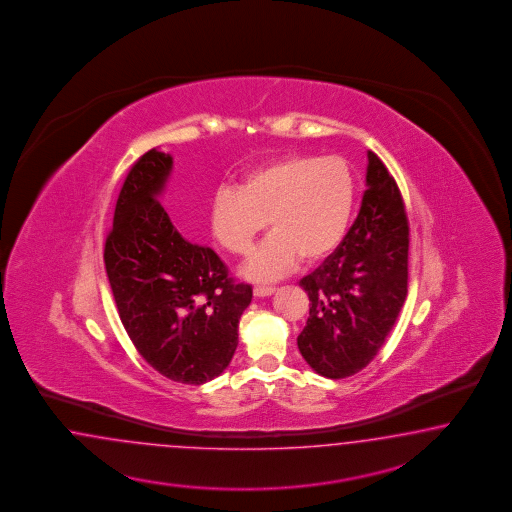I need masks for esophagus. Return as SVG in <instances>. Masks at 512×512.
Listing matches in <instances>:
<instances>
[{
    "instance_id": "34e87169",
    "label": "esophagus",
    "mask_w": 512,
    "mask_h": 512,
    "mask_svg": "<svg viewBox=\"0 0 512 512\" xmlns=\"http://www.w3.org/2000/svg\"><path fill=\"white\" fill-rule=\"evenodd\" d=\"M274 293H276V287H268V285H257V287L253 289V295L259 296V298L274 295Z\"/></svg>"
}]
</instances>
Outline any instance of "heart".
Here are the masks:
<instances>
[{"mask_svg": "<svg viewBox=\"0 0 512 512\" xmlns=\"http://www.w3.org/2000/svg\"><path fill=\"white\" fill-rule=\"evenodd\" d=\"M355 174L338 155L287 154L249 169L236 187H219L210 204L217 242L246 255L266 221L272 236L257 249L246 276L278 279L298 259L315 264L332 255L355 210Z\"/></svg>", "mask_w": 512, "mask_h": 512, "instance_id": "1", "label": "heart"}]
</instances>
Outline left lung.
Instances as JSON below:
<instances>
[{
	"label": "left lung",
	"instance_id": "obj_1",
	"mask_svg": "<svg viewBox=\"0 0 512 512\" xmlns=\"http://www.w3.org/2000/svg\"><path fill=\"white\" fill-rule=\"evenodd\" d=\"M366 186L338 249L300 279L310 296V317L298 349L330 379L351 377L372 362L407 296L409 221L396 180L373 152Z\"/></svg>",
	"mask_w": 512,
	"mask_h": 512
}]
</instances>
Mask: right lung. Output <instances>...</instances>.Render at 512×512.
Returning a JSON list of instances; mask_svg holds the SVG:
<instances>
[{"mask_svg": "<svg viewBox=\"0 0 512 512\" xmlns=\"http://www.w3.org/2000/svg\"><path fill=\"white\" fill-rule=\"evenodd\" d=\"M171 171V154L155 148L135 161L116 202L105 268L140 357L171 381L202 385L229 366L253 291L229 276L214 249L178 233L159 202Z\"/></svg>", "mask_w": 512, "mask_h": 512, "instance_id": "right-lung-1", "label": "right lung"}]
</instances>
